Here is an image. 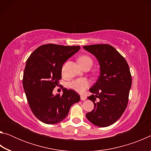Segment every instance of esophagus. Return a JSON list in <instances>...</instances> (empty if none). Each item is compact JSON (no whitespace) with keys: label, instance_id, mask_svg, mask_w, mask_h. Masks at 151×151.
<instances>
[{"label":"esophagus","instance_id":"1","mask_svg":"<svg viewBox=\"0 0 151 151\" xmlns=\"http://www.w3.org/2000/svg\"><path fill=\"white\" fill-rule=\"evenodd\" d=\"M86 97L85 96H84V95H81V99L82 101H85V99H86Z\"/></svg>","mask_w":151,"mask_h":151}]
</instances>
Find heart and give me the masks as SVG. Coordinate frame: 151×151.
<instances>
[{"instance_id":"b5f03b06","label":"heart","mask_w":151,"mask_h":151,"mask_svg":"<svg viewBox=\"0 0 151 151\" xmlns=\"http://www.w3.org/2000/svg\"><path fill=\"white\" fill-rule=\"evenodd\" d=\"M78 63L84 67L86 65H93V60L87 55H83L78 58ZM91 85V81L86 78H80L73 80L68 84V88L79 93H83Z\"/></svg>"}]
</instances>
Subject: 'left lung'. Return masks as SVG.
<instances>
[{
    "label": "left lung",
    "mask_w": 151,
    "mask_h": 151,
    "mask_svg": "<svg viewBox=\"0 0 151 151\" xmlns=\"http://www.w3.org/2000/svg\"><path fill=\"white\" fill-rule=\"evenodd\" d=\"M98 60L101 75L90 88L88 97L94 109L86 114L91 123L99 127L114 124L123 114L129 101L132 85L131 74L124 58L113 47L106 45L83 46ZM99 99L96 102V98Z\"/></svg>",
    "instance_id": "left-lung-1"
}]
</instances>
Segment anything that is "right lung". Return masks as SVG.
Instances as JSON below:
<instances>
[{"label": "right lung", "instance_id": "obj_1", "mask_svg": "<svg viewBox=\"0 0 151 151\" xmlns=\"http://www.w3.org/2000/svg\"><path fill=\"white\" fill-rule=\"evenodd\" d=\"M80 48V46L43 45L27 60L22 84L28 103L35 116L45 124L62 121L70 106L80 101V95L73 89L64 88L63 94H52L62 77L64 63Z\"/></svg>", "mask_w": 151, "mask_h": 151}]
</instances>
